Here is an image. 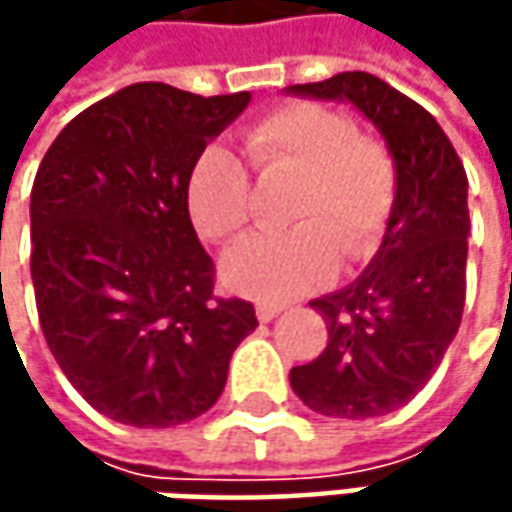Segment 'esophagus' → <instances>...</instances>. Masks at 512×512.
<instances>
[{"label": "esophagus", "mask_w": 512, "mask_h": 512, "mask_svg": "<svg viewBox=\"0 0 512 512\" xmlns=\"http://www.w3.org/2000/svg\"><path fill=\"white\" fill-rule=\"evenodd\" d=\"M279 313H282V307L279 305H265V302H262V305H256V316H259V322H262V325L273 322Z\"/></svg>", "instance_id": "esophagus-1"}]
</instances>
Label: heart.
<instances>
[{"instance_id":"b5f03b06","label":"heart","mask_w":512,"mask_h":512,"mask_svg":"<svg viewBox=\"0 0 512 512\" xmlns=\"http://www.w3.org/2000/svg\"><path fill=\"white\" fill-rule=\"evenodd\" d=\"M247 159L262 176H296L285 207L290 230L259 233L227 250L222 282L233 293L279 305L333 282L344 262H367L390 227L399 173L382 142L316 102H287L245 130ZM190 222L210 242H233L253 216L247 168L210 142L187 170Z\"/></svg>"}]
</instances>
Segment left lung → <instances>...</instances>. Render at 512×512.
I'll return each mask as SVG.
<instances>
[{"label": "left lung", "mask_w": 512, "mask_h": 512, "mask_svg": "<svg viewBox=\"0 0 512 512\" xmlns=\"http://www.w3.org/2000/svg\"><path fill=\"white\" fill-rule=\"evenodd\" d=\"M287 90L353 102L396 162L399 196L379 253L353 285L310 302L325 316L327 347L290 370L293 393L322 416H384L422 390L462 325L467 173L439 122L373 73Z\"/></svg>", "instance_id": "left-lung-1"}]
</instances>
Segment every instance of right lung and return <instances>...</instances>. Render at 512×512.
<instances>
[{"instance_id": "obj_1", "label": "right lung", "mask_w": 512, "mask_h": 512, "mask_svg": "<svg viewBox=\"0 0 512 512\" xmlns=\"http://www.w3.org/2000/svg\"><path fill=\"white\" fill-rule=\"evenodd\" d=\"M247 102V90L128 85L70 119L33 179L39 325L68 382L113 422L202 416L259 325L250 302L213 296L216 267L185 202L196 153Z\"/></svg>"}]
</instances>
